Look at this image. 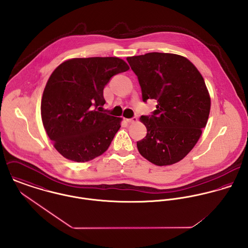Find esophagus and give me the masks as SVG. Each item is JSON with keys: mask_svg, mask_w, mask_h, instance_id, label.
<instances>
[{"mask_svg": "<svg viewBox=\"0 0 248 248\" xmlns=\"http://www.w3.org/2000/svg\"><path fill=\"white\" fill-rule=\"evenodd\" d=\"M126 121L129 122V123H135V122L138 121V118L135 116V117H132V118H127Z\"/></svg>", "mask_w": 248, "mask_h": 248, "instance_id": "obj_1", "label": "esophagus"}]
</instances>
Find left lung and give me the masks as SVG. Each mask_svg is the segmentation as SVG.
<instances>
[{
	"mask_svg": "<svg viewBox=\"0 0 248 248\" xmlns=\"http://www.w3.org/2000/svg\"><path fill=\"white\" fill-rule=\"evenodd\" d=\"M141 87L142 99L157 102L153 115H142L146 137L137 142L140 154L157 166L183 159L199 141L210 113L204 79L186 57L150 52L127 57Z\"/></svg>",
	"mask_w": 248,
	"mask_h": 248,
	"instance_id": "obj_1",
	"label": "left lung"
}]
</instances>
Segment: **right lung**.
Returning <instances> with one entry per match:
<instances>
[{
    "instance_id": "1",
    "label": "right lung",
    "mask_w": 248,
    "mask_h": 248,
    "mask_svg": "<svg viewBox=\"0 0 248 248\" xmlns=\"http://www.w3.org/2000/svg\"><path fill=\"white\" fill-rule=\"evenodd\" d=\"M117 57L72 58L49 76L41 101L44 128L65 158L90 161L105 153L121 127V117L101 112L110 77L127 71Z\"/></svg>"
}]
</instances>
